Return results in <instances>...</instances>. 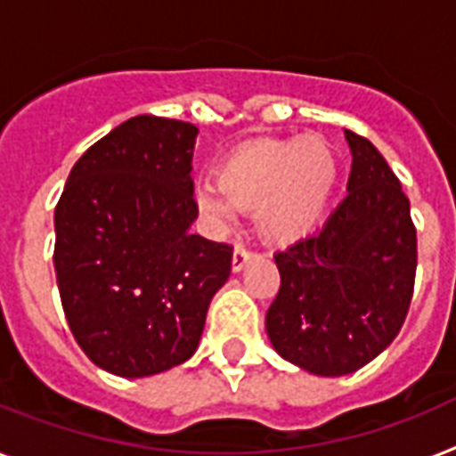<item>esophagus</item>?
<instances>
[{
    "mask_svg": "<svg viewBox=\"0 0 456 456\" xmlns=\"http://www.w3.org/2000/svg\"><path fill=\"white\" fill-rule=\"evenodd\" d=\"M250 257H253V253H250L246 246H236L234 255H232V269H234V272H240V269L250 262Z\"/></svg>",
    "mask_w": 456,
    "mask_h": 456,
    "instance_id": "34e87169",
    "label": "esophagus"
}]
</instances>
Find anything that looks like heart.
<instances>
[{
  "label": "heart",
  "mask_w": 456,
  "mask_h": 456,
  "mask_svg": "<svg viewBox=\"0 0 456 456\" xmlns=\"http://www.w3.org/2000/svg\"><path fill=\"white\" fill-rule=\"evenodd\" d=\"M216 184L196 187L201 216L229 227L239 210L255 208L262 239L295 243L321 224L337 184V157L321 138L253 140L229 151L216 168Z\"/></svg>",
  "instance_id": "heart-1"
}]
</instances>
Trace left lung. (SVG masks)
I'll use <instances>...</instances> for the list:
<instances>
[{
	"label": "left lung",
	"mask_w": 456,
	"mask_h": 456,
	"mask_svg": "<svg viewBox=\"0 0 456 456\" xmlns=\"http://www.w3.org/2000/svg\"><path fill=\"white\" fill-rule=\"evenodd\" d=\"M344 135L349 194L316 236L273 255L281 288L265 321L276 354L321 377L351 375L394 342L417 272V229L398 177L370 140Z\"/></svg>",
	"instance_id": "left-lung-1"
}]
</instances>
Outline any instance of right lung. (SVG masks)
<instances>
[{
    "label": "right lung",
    "mask_w": 456,
    "mask_h": 456,
    "mask_svg": "<svg viewBox=\"0 0 456 456\" xmlns=\"http://www.w3.org/2000/svg\"><path fill=\"white\" fill-rule=\"evenodd\" d=\"M199 128L140 114L88 147L55 206V279L98 368L150 377L194 356L232 246L191 234Z\"/></svg>",
    "instance_id": "1"
}]
</instances>
